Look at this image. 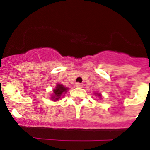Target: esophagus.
<instances>
[{
    "mask_svg": "<svg viewBox=\"0 0 150 150\" xmlns=\"http://www.w3.org/2000/svg\"><path fill=\"white\" fill-rule=\"evenodd\" d=\"M82 84H81V83H76V87L77 88H82Z\"/></svg>",
    "mask_w": 150,
    "mask_h": 150,
    "instance_id": "obj_1",
    "label": "esophagus"
}]
</instances>
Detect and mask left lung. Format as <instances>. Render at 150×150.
I'll return each instance as SVG.
<instances>
[{"label": "left lung", "instance_id": "1", "mask_svg": "<svg viewBox=\"0 0 150 150\" xmlns=\"http://www.w3.org/2000/svg\"><path fill=\"white\" fill-rule=\"evenodd\" d=\"M95 94H96V95H97V96H98L99 97H100V98H101V96H101V94H100V93H95Z\"/></svg>", "mask_w": 150, "mask_h": 150}]
</instances>
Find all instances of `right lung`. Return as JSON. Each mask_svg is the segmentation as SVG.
Returning a JSON list of instances; mask_svg holds the SVG:
<instances>
[{
	"mask_svg": "<svg viewBox=\"0 0 150 150\" xmlns=\"http://www.w3.org/2000/svg\"><path fill=\"white\" fill-rule=\"evenodd\" d=\"M68 90V88H66L63 86V85L57 84L55 87V89L53 90V95L51 96V99L54 101H57V100L61 98V96L64 94Z\"/></svg>",
	"mask_w": 150,
	"mask_h": 150,
	"instance_id": "1",
	"label": "right lung"
}]
</instances>
